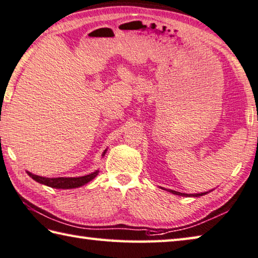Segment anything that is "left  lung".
<instances>
[{"instance_id": "left-lung-1", "label": "left lung", "mask_w": 258, "mask_h": 258, "mask_svg": "<svg viewBox=\"0 0 258 258\" xmlns=\"http://www.w3.org/2000/svg\"><path fill=\"white\" fill-rule=\"evenodd\" d=\"M168 191L174 194V195L184 196V197H200V196H203V195H206V194H207V191L201 192V194H183V192H179V191H174V190H168Z\"/></svg>"}]
</instances>
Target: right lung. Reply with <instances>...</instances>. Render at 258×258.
Here are the masks:
<instances>
[{
	"label": "right lung",
	"instance_id": "add662e5",
	"mask_svg": "<svg viewBox=\"0 0 258 258\" xmlns=\"http://www.w3.org/2000/svg\"><path fill=\"white\" fill-rule=\"evenodd\" d=\"M106 153V150L104 151V154ZM99 171L96 170L95 172L87 174V175H83V177H78V178H45V177H40V175H36L33 174L27 171V173L29 174L30 178H33L35 181H37L39 183H43L45 186H48L51 188H56V189H72V188H78L84 186V184L88 183L89 181L96 177L98 174Z\"/></svg>",
	"mask_w": 258,
	"mask_h": 258
}]
</instances>
